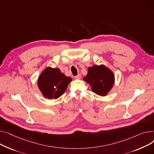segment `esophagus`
I'll list each match as a JSON object with an SVG mask.
<instances>
[{
    "instance_id": "esophagus-1",
    "label": "esophagus",
    "mask_w": 154,
    "mask_h": 154,
    "mask_svg": "<svg viewBox=\"0 0 154 154\" xmlns=\"http://www.w3.org/2000/svg\"><path fill=\"white\" fill-rule=\"evenodd\" d=\"M81 75L80 74H78V75H76V76H75L74 78H75V79H80L81 78Z\"/></svg>"
}]
</instances>
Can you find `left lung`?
<instances>
[{
	"label": "left lung",
	"instance_id": "obj_1",
	"mask_svg": "<svg viewBox=\"0 0 154 154\" xmlns=\"http://www.w3.org/2000/svg\"><path fill=\"white\" fill-rule=\"evenodd\" d=\"M83 80L91 85L94 93L104 96L114 86V76L112 71L106 66L94 65L88 68V74Z\"/></svg>",
	"mask_w": 154,
	"mask_h": 154
}]
</instances>
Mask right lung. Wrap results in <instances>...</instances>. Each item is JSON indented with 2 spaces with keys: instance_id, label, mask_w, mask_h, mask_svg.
Listing matches in <instances>:
<instances>
[{
  "instance_id": "add662e5",
  "label": "right lung",
  "mask_w": 154,
  "mask_h": 154,
  "mask_svg": "<svg viewBox=\"0 0 154 154\" xmlns=\"http://www.w3.org/2000/svg\"><path fill=\"white\" fill-rule=\"evenodd\" d=\"M71 78L62 73L59 68L47 67L38 79V86L44 97L57 99L66 91Z\"/></svg>"
}]
</instances>
